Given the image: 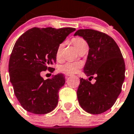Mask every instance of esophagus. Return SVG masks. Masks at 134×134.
Wrapping results in <instances>:
<instances>
[{"mask_svg":"<svg viewBox=\"0 0 134 134\" xmlns=\"http://www.w3.org/2000/svg\"><path fill=\"white\" fill-rule=\"evenodd\" d=\"M64 75H65V76H66V77H69V76L72 75V74H71V73H68V72H66V73L64 74Z\"/></svg>","mask_w":134,"mask_h":134,"instance_id":"obj_1","label":"esophagus"}]
</instances>
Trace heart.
Segmentation results:
<instances>
[{"label":"heart","mask_w":134,"mask_h":134,"mask_svg":"<svg viewBox=\"0 0 134 134\" xmlns=\"http://www.w3.org/2000/svg\"><path fill=\"white\" fill-rule=\"evenodd\" d=\"M72 42L75 46L77 50L79 51L80 50L84 48V46H88L87 43L84 38L81 37H75L72 38ZM64 47V43H61L58 46L56 50V58L57 60H60L62 58V51ZM82 63L80 62H66L64 64H61L59 66V70L64 72H68V73H75L78 72L82 68Z\"/></svg>","instance_id":"obj_1"}]
</instances>
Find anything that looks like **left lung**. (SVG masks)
<instances>
[{
  "label": "left lung",
  "instance_id": "1",
  "mask_svg": "<svg viewBox=\"0 0 134 134\" xmlns=\"http://www.w3.org/2000/svg\"><path fill=\"white\" fill-rule=\"evenodd\" d=\"M74 36H80L87 42L89 50L84 72L89 78L95 75L96 80L93 84L80 79L78 102L88 113L100 114L112 107L121 92L125 73L121 51L111 37L98 31L79 30Z\"/></svg>",
  "mask_w": 134,
  "mask_h": 134
}]
</instances>
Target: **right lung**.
Listing matches in <instances>:
<instances>
[{
	"instance_id": "right-lung-1",
	"label": "right lung",
	"mask_w": 134,
	"mask_h": 134,
	"mask_svg": "<svg viewBox=\"0 0 134 134\" xmlns=\"http://www.w3.org/2000/svg\"><path fill=\"white\" fill-rule=\"evenodd\" d=\"M75 30L72 27H34L16 41L9 59V78L15 96L26 111L46 114L56 107L65 77L59 73L44 80L41 72L48 68L52 71L48 66L56 62L57 47Z\"/></svg>"
}]
</instances>
